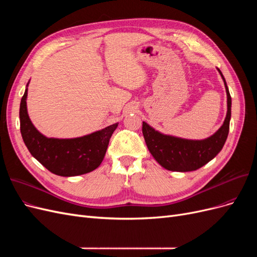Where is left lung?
I'll use <instances>...</instances> for the list:
<instances>
[{"label": "left lung", "instance_id": "1", "mask_svg": "<svg viewBox=\"0 0 257 257\" xmlns=\"http://www.w3.org/2000/svg\"><path fill=\"white\" fill-rule=\"evenodd\" d=\"M221 74L227 95V112L222 126L213 135L201 141L165 135L143 122V134L152 157L159 164L172 172H192L206 165L216 157L226 142L231 115V97L226 81Z\"/></svg>", "mask_w": 257, "mask_h": 257}]
</instances>
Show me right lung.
I'll return each mask as SVG.
<instances>
[{
    "instance_id": "obj_1",
    "label": "right lung",
    "mask_w": 257,
    "mask_h": 257,
    "mask_svg": "<svg viewBox=\"0 0 257 257\" xmlns=\"http://www.w3.org/2000/svg\"><path fill=\"white\" fill-rule=\"evenodd\" d=\"M30 82V81H29ZM20 103V132L33 157L54 175L73 177L88 174L103 162L109 139L119 123L76 138H48L38 132L27 109L28 85Z\"/></svg>"
}]
</instances>
